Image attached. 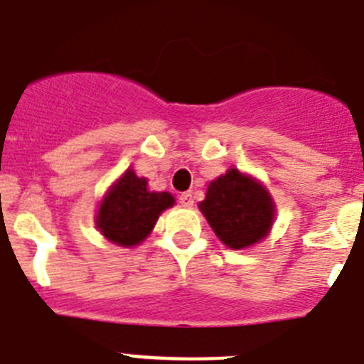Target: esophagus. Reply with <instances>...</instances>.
I'll use <instances>...</instances> for the list:
<instances>
[{
    "label": "esophagus",
    "instance_id": "esophagus-1",
    "mask_svg": "<svg viewBox=\"0 0 364 364\" xmlns=\"http://www.w3.org/2000/svg\"><path fill=\"white\" fill-rule=\"evenodd\" d=\"M178 202L182 205H184V208H191V205H193V195L189 191L188 193H182V195H180V197H178Z\"/></svg>",
    "mask_w": 364,
    "mask_h": 364
}]
</instances>
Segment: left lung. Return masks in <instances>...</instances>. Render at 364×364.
<instances>
[{
    "mask_svg": "<svg viewBox=\"0 0 364 364\" xmlns=\"http://www.w3.org/2000/svg\"><path fill=\"white\" fill-rule=\"evenodd\" d=\"M198 208L218 239L231 250L264 239L275 215L268 191L237 169L213 180Z\"/></svg>",
    "mask_w": 364,
    "mask_h": 364,
    "instance_id": "1",
    "label": "left lung"
}]
</instances>
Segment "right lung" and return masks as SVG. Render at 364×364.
<instances>
[{"mask_svg": "<svg viewBox=\"0 0 364 364\" xmlns=\"http://www.w3.org/2000/svg\"><path fill=\"white\" fill-rule=\"evenodd\" d=\"M173 204L169 193L149 191L147 180L127 169L100 205L96 226L118 246H136L151 233L159 215Z\"/></svg>", "mask_w": 364, "mask_h": 364, "instance_id": "add662e5", "label": "right lung"}]
</instances>
